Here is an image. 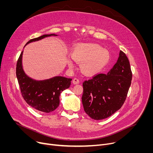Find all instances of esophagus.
Listing matches in <instances>:
<instances>
[{
    "label": "esophagus",
    "instance_id": "obj_1",
    "mask_svg": "<svg viewBox=\"0 0 153 153\" xmlns=\"http://www.w3.org/2000/svg\"><path fill=\"white\" fill-rule=\"evenodd\" d=\"M79 79H77V78H74L73 79V81H72V83H73L74 84H77L79 83Z\"/></svg>",
    "mask_w": 153,
    "mask_h": 153
}]
</instances>
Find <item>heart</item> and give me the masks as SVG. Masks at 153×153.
<instances>
[{
    "instance_id": "obj_1",
    "label": "heart",
    "mask_w": 153,
    "mask_h": 153,
    "mask_svg": "<svg viewBox=\"0 0 153 153\" xmlns=\"http://www.w3.org/2000/svg\"><path fill=\"white\" fill-rule=\"evenodd\" d=\"M72 58L81 64L82 71L86 74L98 73L108 63L110 56L108 51L93 43H81L76 45L71 53ZM68 66L72 68L74 64L72 59L68 58Z\"/></svg>"
}]
</instances>
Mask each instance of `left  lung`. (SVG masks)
<instances>
[{
  "instance_id": "left-lung-1",
  "label": "left lung",
  "mask_w": 153,
  "mask_h": 153,
  "mask_svg": "<svg viewBox=\"0 0 153 153\" xmlns=\"http://www.w3.org/2000/svg\"><path fill=\"white\" fill-rule=\"evenodd\" d=\"M131 79L129 60L120 51L117 62L107 74H97L83 82L82 102L85 113L95 120L113 115L123 105Z\"/></svg>"
}]
</instances>
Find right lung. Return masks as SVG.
<instances>
[{
	"mask_svg": "<svg viewBox=\"0 0 153 153\" xmlns=\"http://www.w3.org/2000/svg\"><path fill=\"white\" fill-rule=\"evenodd\" d=\"M50 36H57V35H43L30 39L26 45ZM23 51L19 56L16 68V76L22 97L29 105L36 110L50 113L59 106L60 94L64 90L70 87L72 79L62 76H55L43 81H36L31 79L25 73L23 69Z\"/></svg>",
	"mask_w": 153,
	"mask_h": 153,
	"instance_id": "1",
	"label": "right lung"
}]
</instances>
